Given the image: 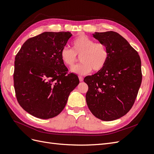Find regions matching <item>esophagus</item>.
Wrapping results in <instances>:
<instances>
[{
	"mask_svg": "<svg viewBox=\"0 0 154 154\" xmlns=\"http://www.w3.org/2000/svg\"><path fill=\"white\" fill-rule=\"evenodd\" d=\"M79 81H80L81 82H82L84 81V79L82 76H79Z\"/></svg>",
	"mask_w": 154,
	"mask_h": 154,
	"instance_id": "1",
	"label": "esophagus"
}]
</instances>
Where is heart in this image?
Returning <instances> with one entry per match:
<instances>
[{
    "label": "heart",
    "mask_w": 154,
    "mask_h": 154,
    "mask_svg": "<svg viewBox=\"0 0 154 154\" xmlns=\"http://www.w3.org/2000/svg\"><path fill=\"white\" fill-rule=\"evenodd\" d=\"M73 49L63 47L60 53L61 59L66 66L72 67L77 61V56H81V64L72 68V72L78 75H86L94 71L101 70L109 57L106 46L102 43H95L85 34L79 36L72 42Z\"/></svg>",
    "instance_id": "b5f03b06"
}]
</instances>
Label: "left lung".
<instances>
[{
    "label": "left lung",
    "mask_w": 154,
    "mask_h": 154,
    "mask_svg": "<svg viewBox=\"0 0 154 154\" xmlns=\"http://www.w3.org/2000/svg\"><path fill=\"white\" fill-rule=\"evenodd\" d=\"M93 36L106 46L109 57L101 70L84 79L88 86L86 103L97 118L115 120L125 115L135 102L142 81L141 59L116 32H96Z\"/></svg>",
    "instance_id": "1"
}]
</instances>
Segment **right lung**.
Returning <instances> with one entry per match:
<instances>
[{
    "instance_id": "add662e5",
    "label": "right lung",
    "mask_w": 154,
    "mask_h": 154,
    "mask_svg": "<svg viewBox=\"0 0 154 154\" xmlns=\"http://www.w3.org/2000/svg\"><path fill=\"white\" fill-rule=\"evenodd\" d=\"M72 36L69 32H45L28 39L15 57L13 74L17 100L30 115L41 119L57 116L79 84L68 73L60 53Z\"/></svg>"
}]
</instances>
